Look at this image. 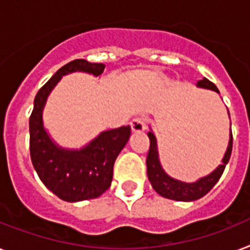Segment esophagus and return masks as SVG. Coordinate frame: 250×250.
<instances>
[{"label":"esophagus","instance_id":"34e87169","mask_svg":"<svg viewBox=\"0 0 250 250\" xmlns=\"http://www.w3.org/2000/svg\"><path fill=\"white\" fill-rule=\"evenodd\" d=\"M131 128L132 132H143L145 131L146 125H145V119L141 118V117H136L131 121Z\"/></svg>","mask_w":250,"mask_h":250}]
</instances>
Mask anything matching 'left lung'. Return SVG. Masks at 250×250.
I'll return each mask as SVG.
<instances>
[{"label": "left lung", "instance_id": "obj_1", "mask_svg": "<svg viewBox=\"0 0 250 250\" xmlns=\"http://www.w3.org/2000/svg\"><path fill=\"white\" fill-rule=\"evenodd\" d=\"M196 86L207 88V90H213L220 93L216 84L207 78H203L202 81H199ZM147 136H149L150 140V147L147 158H146V166H147V177H149L150 184L159 195L167 199H172V200H178V202H192V200H198V199L203 198L206 194H208L212 190L213 186L218 182L222 173H224L226 164L230 160L231 151H232V132L230 129V141H229V146H227L222 163L206 177L199 178L196 182L186 184V182L178 181V180L169 177L164 172L159 162L157 139H155V136L151 131L147 132Z\"/></svg>", "mask_w": 250, "mask_h": 250}]
</instances>
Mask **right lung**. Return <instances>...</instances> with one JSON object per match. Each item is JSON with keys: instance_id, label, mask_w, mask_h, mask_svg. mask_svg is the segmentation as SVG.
Listing matches in <instances>:
<instances>
[{"instance_id": "obj_1", "label": "right lung", "mask_w": 250, "mask_h": 250, "mask_svg": "<svg viewBox=\"0 0 250 250\" xmlns=\"http://www.w3.org/2000/svg\"><path fill=\"white\" fill-rule=\"evenodd\" d=\"M104 64L77 59L59 69L34 99L33 111L29 118L30 159L38 177L48 190L65 202H81L95 199L110 188L114 162L125 147L131 127L101 132L81 150H66L50 139L43 127L42 110L47 96L62 76L73 72H86L100 76Z\"/></svg>"}]
</instances>
